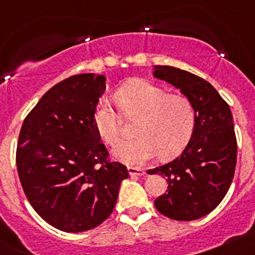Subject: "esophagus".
<instances>
[{"instance_id": "1", "label": "esophagus", "mask_w": 255, "mask_h": 255, "mask_svg": "<svg viewBox=\"0 0 255 255\" xmlns=\"http://www.w3.org/2000/svg\"><path fill=\"white\" fill-rule=\"evenodd\" d=\"M128 172L130 176H144L145 175V171L138 167H128Z\"/></svg>"}]
</instances>
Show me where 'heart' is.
<instances>
[{"label": "heart", "mask_w": 255, "mask_h": 255, "mask_svg": "<svg viewBox=\"0 0 255 255\" xmlns=\"http://www.w3.org/2000/svg\"><path fill=\"white\" fill-rule=\"evenodd\" d=\"M116 100L128 117H139L138 138L124 141L114 150L117 161L139 166L159 153L163 159L176 157L186 147L195 129V110L188 97L168 94L163 88L143 79L126 83ZM97 134L116 147L123 138L121 119L107 101H101L93 114Z\"/></svg>", "instance_id": "b5f03b06"}]
</instances>
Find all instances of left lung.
<instances>
[{"label": "left lung", "instance_id": "1", "mask_svg": "<svg viewBox=\"0 0 255 255\" xmlns=\"http://www.w3.org/2000/svg\"><path fill=\"white\" fill-rule=\"evenodd\" d=\"M153 76L180 89L195 110V129L185 149L173 161L148 170L168 184L154 206L171 220H198L221 203L233 182L238 154L233 114L215 88L194 74L157 65Z\"/></svg>", "mask_w": 255, "mask_h": 255}]
</instances>
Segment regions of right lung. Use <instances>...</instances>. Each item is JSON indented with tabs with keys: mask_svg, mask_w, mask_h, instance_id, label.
Instances as JSON below:
<instances>
[{
	"mask_svg": "<svg viewBox=\"0 0 255 255\" xmlns=\"http://www.w3.org/2000/svg\"><path fill=\"white\" fill-rule=\"evenodd\" d=\"M105 89L103 75L70 76L40 98L20 130L16 166L24 193L47 224L65 233L107 220L129 176L124 164L107 161L94 129Z\"/></svg>",
	"mask_w": 255,
	"mask_h": 255,
	"instance_id": "obj_1",
	"label": "right lung"
}]
</instances>
